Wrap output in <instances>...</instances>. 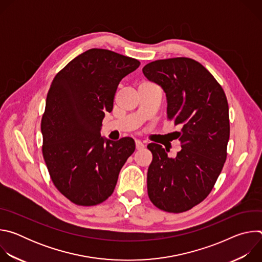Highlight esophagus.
<instances>
[{
	"instance_id": "1",
	"label": "esophagus",
	"mask_w": 262,
	"mask_h": 262,
	"mask_svg": "<svg viewBox=\"0 0 262 262\" xmlns=\"http://www.w3.org/2000/svg\"><path fill=\"white\" fill-rule=\"evenodd\" d=\"M135 144H136V149H137V150H142V149L145 147L144 144L141 141H139V140H136Z\"/></svg>"
}]
</instances>
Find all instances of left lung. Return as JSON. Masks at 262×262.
<instances>
[{
	"label": "left lung",
	"instance_id": "8db88e82",
	"mask_svg": "<svg viewBox=\"0 0 262 262\" xmlns=\"http://www.w3.org/2000/svg\"><path fill=\"white\" fill-rule=\"evenodd\" d=\"M144 76L164 89L167 118L180 125L181 150L148 144L152 162L147 172L150 201L161 210L180 213L201 203L213 189L226 162L230 136L225 92L212 74L191 58L157 60L143 67Z\"/></svg>",
	"mask_w": 262,
	"mask_h": 262
}]
</instances>
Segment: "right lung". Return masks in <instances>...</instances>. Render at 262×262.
Listing matches in <instances>:
<instances>
[{
    "label": "right lung",
    "mask_w": 262,
    "mask_h": 262,
    "mask_svg": "<svg viewBox=\"0 0 262 262\" xmlns=\"http://www.w3.org/2000/svg\"><path fill=\"white\" fill-rule=\"evenodd\" d=\"M140 61L103 49L71 60L54 78L41 119L42 156L57 190L72 203L93 206L114 192L118 175L135 151L132 138L100 136L120 81Z\"/></svg>",
    "instance_id": "add662e5"
}]
</instances>
